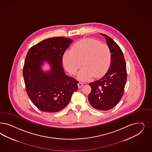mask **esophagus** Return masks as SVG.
Wrapping results in <instances>:
<instances>
[{
	"instance_id": "obj_1",
	"label": "esophagus",
	"mask_w": 152,
	"mask_h": 152,
	"mask_svg": "<svg viewBox=\"0 0 152 152\" xmlns=\"http://www.w3.org/2000/svg\"><path fill=\"white\" fill-rule=\"evenodd\" d=\"M83 86V83H82V82H79L78 83V88H80L82 86Z\"/></svg>"
}]
</instances>
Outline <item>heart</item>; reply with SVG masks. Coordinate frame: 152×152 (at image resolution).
<instances>
[{"label": "heart", "instance_id": "obj_1", "mask_svg": "<svg viewBox=\"0 0 152 152\" xmlns=\"http://www.w3.org/2000/svg\"><path fill=\"white\" fill-rule=\"evenodd\" d=\"M111 61V53L107 45L102 44L93 39H85L76 42L71 50L65 52L63 61L69 73L75 74L82 66L78 78L89 80L94 76H102L109 68ZM83 63H81V62Z\"/></svg>", "mask_w": 152, "mask_h": 152}]
</instances>
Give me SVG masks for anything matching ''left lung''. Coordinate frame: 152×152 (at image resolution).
Masks as SVG:
<instances>
[{
    "label": "left lung",
    "instance_id": "8db88e82",
    "mask_svg": "<svg viewBox=\"0 0 152 152\" xmlns=\"http://www.w3.org/2000/svg\"><path fill=\"white\" fill-rule=\"evenodd\" d=\"M104 36L111 53L107 72L102 78L90 83L91 92L88 101L93 108L107 111L118 104L123 97L127 80L126 66L120 48L107 35Z\"/></svg>",
    "mask_w": 152,
    "mask_h": 152
}]
</instances>
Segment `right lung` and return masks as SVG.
Masks as SVG:
<instances>
[{
	"label": "right lung",
	"mask_w": 152,
	"mask_h": 152,
	"mask_svg": "<svg viewBox=\"0 0 152 152\" xmlns=\"http://www.w3.org/2000/svg\"><path fill=\"white\" fill-rule=\"evenodd\" d=\"M73 40L63 37L44 39L32 46L26 55L23 68L26 90L32 102L40 111L56 113L69 103L79 82L66 75L63 67L65 51ZM47 61L51 66L48 72L40 66Z\"/></svg>",
	"instance_id": "add662e5"
}]
</instances>
